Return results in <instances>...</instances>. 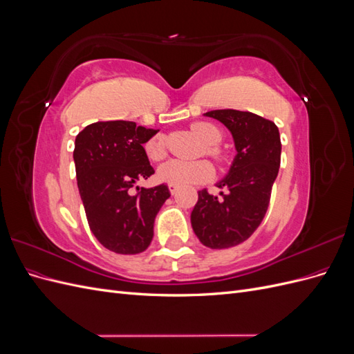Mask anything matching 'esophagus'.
Listing matches in <instances>:
<instances>
[{
  "instance_id": "obj_1",
  "label": "esophagus",
  "mask_w": 354,
  "mask_h": 354,
  "mask_svg": "<svg viewBox=\"0 0 354 354\" xmlns=\"http://www.w3.org/2000/svg\"><path fill=\"white\" fill-rule=\"evenodd\" d=\"M168 189L171 192V195H176L178 192V186H176V185H168Z\"/></svg>"
}]
</instances>
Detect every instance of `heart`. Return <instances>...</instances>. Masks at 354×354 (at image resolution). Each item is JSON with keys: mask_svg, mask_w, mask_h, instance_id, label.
Listing matches in <instances>:
<instances>
[{"mask_svg": "<svg viewBox=\"0 0 354 354\" xmlns=\"http://www.w3.org/2000/svg\"><path fill=\"white\" fill-rule=\"evenodd\" d=\"M190 130L201 140L207 145L205 151L208 155L220 159V151L217 145L221 142V131L209 122H195L190 125ZM145 151L149 159L160 160L167 155L164 136H153L145 145ZM216 169L208 160H196V162H186L180 159H169L158 169L159 178L168 185L176 186H192L203 185L214 178Z\"/></svg>", "mask_w": 354, "mask_h": 354, "instance_id": "heart-1", "label": "heart"}]
</instances>
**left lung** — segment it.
I'll list each match as a JSON object with an SVG mask.
<instances>
[{
	"label": "left lung",
	"instance_id": "8db88e82",
	"mask_svg": "<svg viewBox=\"0 0 354 354\" xmlns=\"http://www.w3.org/2000/svg\"><path fill=\"white\" fill-rule=\"evenodd\" d=\"M229 128L236 156L217 187L221 196L198 192L190 221L198 239L211 250L232 248L248 239L269 208L281 167V136L274 122L251 112L218 109L205 113Z\"/></svg>",
	"mask_w": 354,
	"mask_h": 354
}]
</instances>
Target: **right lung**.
Returning a JSON list of instances; mask_svg holds the SVG:
<instances>
[{
  "label": "right lung",
  "instance_id": "obj_1",
  "mask_svg": "<svg viewBox=\"0 0 354 354\" xmlns=\"http://www.w3.org/2000/svg\"><path fill=\"white\" fill-rule=\"evenodd\" d=\"M158 130L131 121L94 122L75 138V171L88 226L97 241L116 254H140L151 245L153 223L168 186H133L151 177L143 145Z\"/></svg>",
  "mask_w": 354,
  "mask_h": 354
}]
</instances>
